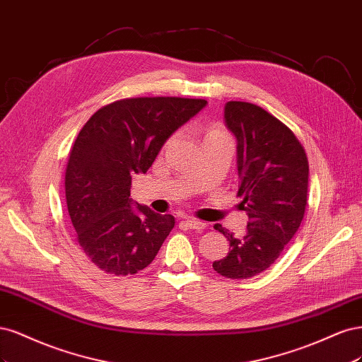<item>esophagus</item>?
<instances>
[{
  "mask_svg": "<svg viewBox=\"0 0 362 362\" xmlns=\"http://www.w3.org/2000/svg\"><path fill=\"white\" fill-rule=\"evenodd\" d=\"M183 223L188 226L189 228H192V230H204L207 227V224L203 223V221H197L194 218H185Z\"/></svg>",
  "mask_w": 362,
  "mask_h": 362,
  "instance_id": "esophagus-1",
  "label": "esophagus"
}]
</instances>
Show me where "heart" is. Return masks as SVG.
Segmentation results:
<instances>
[{
	"instance_id": "1",
	"label": "heart",
	"mask_w": 362,
	"mask_h": 362,
	"mask_svg": "<svg viewBox=\"0 0 362 362\" xmlns=\"http://www.w3.org/2000/svg\"><path fill=\"white\" fill-rule=\"evenodd\" d=\"M219 132H223V131H221V129H211V131L207 132V135H209V134H219Z\"/></svg>"
}]
</instances>
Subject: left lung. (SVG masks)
<instances>
[{
  "label": "left lung",
  "mask_w": 362,
  "mask_h": 362,
  "mask_svg": "<svg viewBox=\"0 0 362 362\" xmlns=\"http://www.w3.org/2000/svg\"><path fill=\"white\" fill-rule=\"evenodd\" d=\"M224 120L238 139V195L250 223L243 236L214 226L230 251L212 266L219 275L245 279L266 271L298 231L307 206L308 159L295 134L257 105L227 102Z\"/></svg>",
  "instance_id": "1"
}]
</instances>
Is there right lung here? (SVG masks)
<instances>
[{"label": "right lung", "mask_w": 362, "mask_h": 362, "mask_svg": "<svg viewBox=\"0 0 362 362\" xmlns=\"http://www.w3.org/2000/svg\"><path fill=\"white\" fill-rule=\"evenodd\" d=\"M207 105L203 99L134 98L107 105L78 134L66 168V202L78 243L99 269L132 275L147 267L174 227L131 197L162 146Z\"/></svg>", "instance_id": "obj_1"}]
</instances>
